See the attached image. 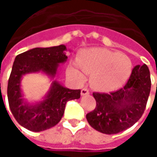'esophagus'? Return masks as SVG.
<instances>
[{
    "label": "esophagus",
    "instance_id": "esophagus-1",
    "mask_svg": "<svg viewBox=\"0 0 157 157\" xmlns=\"http://www.w3.org/2000/svg\"><path fill=\"white\" fill-rule=\"evenodd\" d=\"M89 93H90V92H89V90L87 88H83L82 91H81V94H82V96L88 95Z\"/></svg>",
    "mask_w": 157,
    "mask_h": 157
}]
</instances>
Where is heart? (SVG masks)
<instances>
[{"instance_id": "heart-1", "label": "heart", "mask_w": 157, "mask_h": 157, "mask_svg": "<svg viewBox=\"0 0 157 157\" xmlns=\"http://www.w3.org/2000/svg\"><path fill=\"white\" fill-rule=\"evenodd\" d=\"M132 61L127 55L108 48L85 49L73 61L69 74L79 81L84 75L91 74V84L99 92H111L120 88L131 75Z\"/></svg>"}]
</instances>
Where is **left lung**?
Returning a JSON list of instances; mask_svg holds the SVG:
<instances>
[{"label":"left lung","instance_id":"1","mask_svg":"<svg viewBox=\"0 0 157 157\" xmlns=\"http://www.w3.org/2000/svg\"><path fill=\"white\" fill-rule=\"evenodd\" d=\"M151 86L148 66L136 65L123 88L109 94L92 93L97 106L86 114L89 124L106 135L118 134L133 126L145 111Z\"/></svg>","mask_w":157,"mask_h":157}]
</instances>
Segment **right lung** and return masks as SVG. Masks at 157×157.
I'll list each match as a JSON object with an SVG mask.
<instances>
[{
    "label": "right lung",
    "instance_id": "add662e5",
    "mask_svg": "<svg viewBox=\"0 0 157 157\" xmlns=\"http://www.w3.org/2000/svg\"><path fill=\"white\" fill-rule=\"evenodd\" d=\"M66 50L65 45L61 44L32 48L16 56L7 86L9 107L17 123L29 130L40 132L54 127L63 117L66 102L81 97V90L66 88L54 81L42 101L29 102L23 98L22 76L42 72L54 78L59 64L67 60Z\"/></svg>",
    "mask_w": 157,
    "mask_h": 157
}]
</instances>
